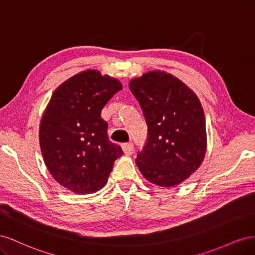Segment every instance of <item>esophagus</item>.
<instances>
[{"instance_id":"esophagus-1","label":"esophagus","mask_w":255,"mask_h":255,"mask_svg":"<svg viewBox=\"0 0 255 255\" xmlns=\"http://www.w3.org/2000/svg\"><path fill=\"white\" fill-rule=\"evenodd\" d=\"M122 151L125 152V154H127V155H130V154H132L133 151H134L133 143H125V144H122Z\"/></svg>"}]
</instances>
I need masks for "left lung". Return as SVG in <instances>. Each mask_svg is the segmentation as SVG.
I'll list each match as a JSON object with an SVG mask.
<instances>
[{"mask_svg": "<svg viewBox=\"0 0 255 255\" xmlns=\"http://www.w3.org/2000/svg\"><path fill=\"white\" fill-rule=\"evenodd\" d=\"M128 87L139 103L148 139L136 165L150 183L174 187L201 166L206 152L205 116L197 95L174 75L143 73Z\"/></svg>", "mask_w": 255, "mask_h": 255, "instance_id": "8db88e82", "label": "left lung"}]
</instances>
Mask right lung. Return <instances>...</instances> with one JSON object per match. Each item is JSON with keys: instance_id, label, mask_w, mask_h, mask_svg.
Listing matches in <instances>:
<instances>
[{"instance_id": "obj_1", "label": "right lung", "mask_w": 255, "mask_h": 255, "mask_svg": "<svg viewBox=\"0 0 255 255\" xmlns=\"http://www.w3.org/2000/svg\"><path fill=\"white\" fill-rule=\"evenodd\" d=\"M122 89L117 79L82 71L53 92L39 126L44 164L58 184L78 195L101 189L123 152L109 140L101 111Z\"/></svg>"}]
</instances>
